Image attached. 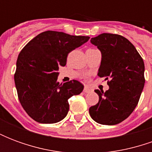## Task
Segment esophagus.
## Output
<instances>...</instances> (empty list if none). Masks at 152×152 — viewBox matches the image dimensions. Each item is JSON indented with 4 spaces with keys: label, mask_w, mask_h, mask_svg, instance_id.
Masks as SVG:
<instances>
[{
    "label": "esophagus",
    "mask_w": 152,
    "mask_h": 152,
    "mask_svg": "<svg viewBox=\"0 0 152 152\" xmlns=\"http://www.w3.org/2000/svg\"><path fill=\"white\" fill-rule=\"evenodd\" d=\"M91 91H92V89H90L89 87H88V86H85V87H84V92L86 93V94H87V93L91 92Z\"/></svg>",
    "instance_id": "34e87169"
}]
</instances>
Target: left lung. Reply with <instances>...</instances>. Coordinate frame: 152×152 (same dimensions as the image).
I'll list each match as a JSON object with an SVG mask.
<instances>
[{
	"instance_id": "1",
	"label": "left lung",
	"mask_w": 152,
	"mask_h": 152,
	"mask_svg": "<svg viewBox=\"0 0 152 152\" xmlns=\"http://www.w3.org/2000/svg\"><path fill=\"white\" fill-rule=\"evenodd\" d=\"M90 41L101 51L98 76L107 80L109 89L94 90L99 100L89 107V115L99 124H117L129 116L139 101L145 83L143 60L121 35L102 33Z\"/></svg>"
}]
</instances>
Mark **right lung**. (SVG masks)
Here are the masks:
<instances>
[{
	"mask_svg": "<svg viewBox=\"0 0 152 152\" xmlns=\"http://www.w3.org/2000/svg\"><path fill=\"white\" fill-rule=\"evenodd\" d=\"M89 39L46 31L21 50L16 63L15 86L22 107L34 121L53 124L66 117L69 111L68 99L80 94L84 86L76 80L60 84L58 71L59 66L66 65L68 53Z\"/></svg>",
	"mask_w": 152,
	"mask_h": 152,
	"instance_id": "add662e5",
	"label": "right lung"
}]
</instances>
